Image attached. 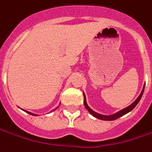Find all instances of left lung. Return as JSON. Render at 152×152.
I'll return each mask as SVG.
<instances>
[{"mask_svg": "<svg viewBox=\"0 0 152 152\" xmlns=\"http://www.w3.org/2000/svg\"><path fill=\"white\" fill-rule=\"evenodd\" d=\"M144 89H145V84H144L143 89H142V91H141L140 96L137 98V100L133 102L132 104H131V105H130L129 106H127V107L124 108V109H122V110H121L120 111L116 112V113H115V114H112V115H102V114H99V113H97V112L94 111L92 109H91L89 106H88V105H87V103H86V95H85L84 92H83V96H84V105L85 106H86V108L87 109V111H89L90 113L93 115L94 117H96V118H97V119L103 120V121H113V120L117 119V118H119V117H121V116L126 115V113L130 112L131 111H132L133 109L135 108V106H137V104H138V102H140L141 96H142V95H143V92H144Z\"/></svg>", "mask_w": 152, "mask_h": 152, "instance_id": "8db88e82", "label": "left lung"}]
</instances>
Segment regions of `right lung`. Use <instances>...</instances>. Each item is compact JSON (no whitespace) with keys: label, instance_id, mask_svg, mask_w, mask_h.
Returning a JSON list of instances; mask_svg holds the SVG:
<instances>
[{"label":"right lung","instance_id":"obj_1","mask_svg":"<svg viewBox=\"0 0 152 152\" xmlns=\"http://www.w3.org/2000/svg\"><path fill=\"white\" fill-rule=\"evenodd\" d=\"M56 108H57V107H56ZM55 110H56V109H55ZM23 111H26V112H27V113H29V114H31V115H37V114H34V113H31V112H29V111H25V110H23Z\"/></svg>","mask_w":152,"mask_h":152}]
</instances>
